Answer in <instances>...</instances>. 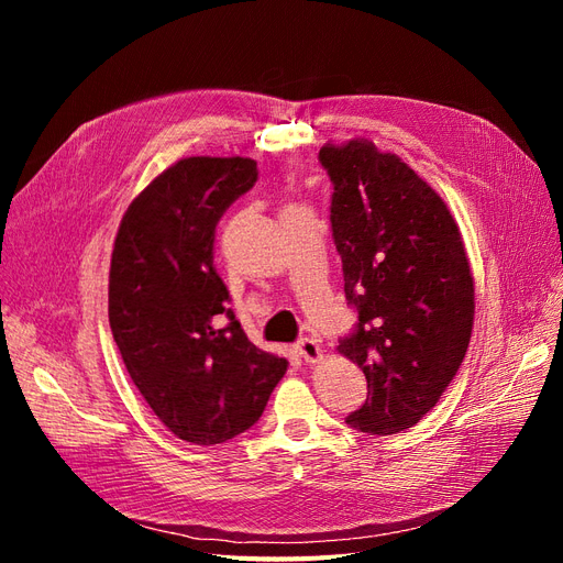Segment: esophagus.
Wrapping results in <instances>:
<instances>
[{"label":"esophagus","mask_w":563,"mask_h":563,"mask_svg":"<svg viewBox=\"0 0 563 563\" xmlns=\"http://www.w3.org/2000/svg\"><path fill=\"white\" fill-rule=\"evenodd\" d=\"M296 350H298V354L302 356V362L305 364H317V362H321V347H319V343L317 340H312V338H302V340H298V345H296Z\"/></svg>","instance_id":"obj_1"}]
</instances>
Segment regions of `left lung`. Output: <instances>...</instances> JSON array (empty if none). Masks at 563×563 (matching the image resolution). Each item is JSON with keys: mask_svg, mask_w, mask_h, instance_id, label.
I'll return each instance as SVG.
<instances>
[{"mask_svg": "<svg viewBox=\"0 0 563 563\" xmlns=\"http://www.w3.org/2000/svg\"><path fill=\"white\" fill-rule=\"evenodd\" d=\"M331 230L345 298L360 314L338 352L364 371L368 395L345 420L397 434L424 418L465 360L474 279L449 207L411 166L371 141L327 143Z\"/></svg>", "mask_w": 563, "mask_h": 563, "instance_id": "1", "label": "left lung"}]
</instances>
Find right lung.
<instances>
[{"mask_svg":"<svg viewBox=\"0 0 563 563\" xmlns=\"http://www.w3.org/2000/svg\"><path fill=\"white\" fill-rule=\"evenodd\" d=\"M255 180L249 157L180 159L131 201L114 240L119 354L155 416L199 446L246 432L288 366L246 338L213 267L218 220Z\"/></svg>","mask_w":563,"mask_h":563,"instance_id":"1","label":"right lung"}]
</instances>
